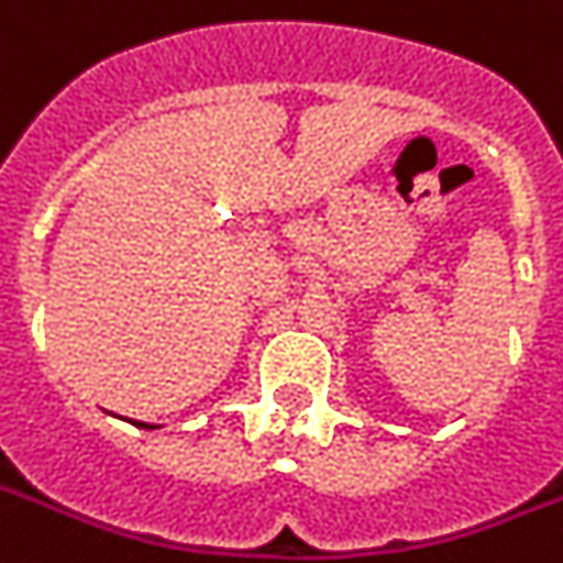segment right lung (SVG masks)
Returning <instances> with one entry per match:
<instances>
[{
  "instance_id": "1",
  "label": "right lung",
  "mask_w": 563,
  "mask_h": 563,
  "mask_svg": "<svg viewBox=\"0 0 563 563\" xmlns=\"http://www.w3.org/2000/svg\"><path fill=\"white\" fill-rule=\"evenodd\" d=\"M141 429H155V426H146V422H141Z\"/></svg>"
}]
</instances>
